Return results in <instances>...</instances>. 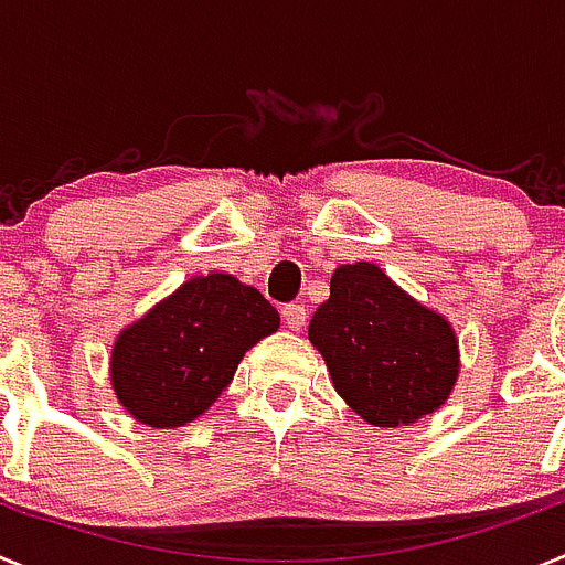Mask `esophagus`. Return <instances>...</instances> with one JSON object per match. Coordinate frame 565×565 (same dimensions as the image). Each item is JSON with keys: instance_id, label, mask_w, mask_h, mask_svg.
I'll use <instances>...</instances> for the list:
<instances>
[{"instance_id": "esophagus-1", "label": "esophagus", "mask_w": 565, "mask_h": 565, "mask_svg": "<svg viewBox=\"0 0 565 565\" xmlns=\"http://www.w3.org/2000/svg\"><path fill=\"white\" fill-rule=\"evenodd\" d=\"M282 320L291 331H300L306 326V306L300 302H291V306H282Z\"/></svg>"}]
</instances>
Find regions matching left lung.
Instances as JSON below:
<instances>
[{"instance_id":"obj_1","label":"left lung","mask_w":565,"mask_h":565,"mask_svg":"<svg viewBox=\"0 0 565 565\" xmlns=\"http://www.w3.org/2000/svg\"><path fill=\"white\" fill-rule=\"evenodd\" d=\"M331 383L369 426H412L443 406L460 377L451 322L374 263L340 265L308 322Z\"/></svg>"}]
</instances>
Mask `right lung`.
Instances as JSON below:
<instances>
[{"instance_id":"obj_1","label":"right lung","mask_w":565,"mask_h":565,"mask_svg":"<svg viewBox=\"0 0 565 565\" xmlns=\"http://www.w3.org/2000/svg\"><path fill=\"white\" fill-rule=\"evenodd\" d=\"M277 329V308L234 274L191 277L119 331L110 388L142 426H188L228 388L245 351Z\"/></svg>"}]
</instances>
